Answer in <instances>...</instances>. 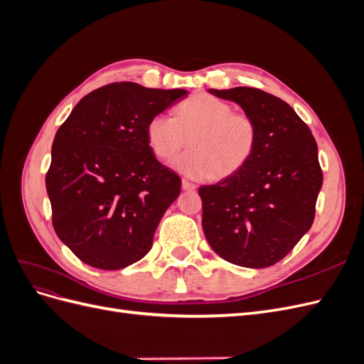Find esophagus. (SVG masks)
I'll return each instance as SVG.
<instances>
[{"mask_svg":"<svg viewBox=\"0 0 364 364\" xmlns=\"http://www.w3.org/2000/svg\"><path fill=\"white\" fill-rule=\"evenodd\" d=\"M196 188V185L193 183V182H190V181H186V179H183L182 181V190H185V191H188V190H194Z\"/></svg>","mask_w":364,"mask_h":364,"instance_id":"1","label":"esophagus"}]
</instances>
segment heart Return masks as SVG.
Segmentation results:
<instances>
[{
  "label": "heart",
  "mask_w": 364,
  "mask_h": 364,
  "mask_svg": "<svg viewBox=\"0 0 364 364\" xmlns=\"http://www.w3.org/2000/svg\"><path fill=\"white\" fill-rule=\"evenodd\" d=\"M146 136L153 155L161 161H170L190 139L191 150L173 161V167L186 178H226L253 156L258 126L250 115L234 112L220 98L196 94L178 106L174 117H151Z\"/></svg>",
  "instance_id": "b5f03b06"
}]
</instances>
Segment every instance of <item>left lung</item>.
<instances>
[{
	"label": "left lung",
	"mask_w": 364,
	"mask_h": 364,
	"mask_svg": "<svg viewBox=\"0 0 364 364\" xmlns=\"http://www.w3.org/2000/svg\"><path fill=\"white\" fill-rule=\"evenodd\" d=\"M209 92L255 119L258 142L243 168L199 188L205 237L229 262L270 267L313 225L323 182L316 139L293 107L272 94L247 86Z\"/></svg>",
	"instance_id": "obj_1"
}]
</instances>
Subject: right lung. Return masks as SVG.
Segmentation results:
<instances>
[{
	"instance_id": "add662e5",
	"label": "right lung",
	"mask_w": 364,
	"mask_h": 364,
	"mask_svg": "<svg viewBox=\"0 0 364 364\" xmlns=\"http://www.w3.org/2000/svg\"><path fill=\"white\" fill-rule=\"evenodd\" d=\"M186 95L111 83L85 95L56 132L46 178L53 228L87 266L124 269L151 249L181 179L153 155L146 127Z\"/></svg>"
}]
</instances>
